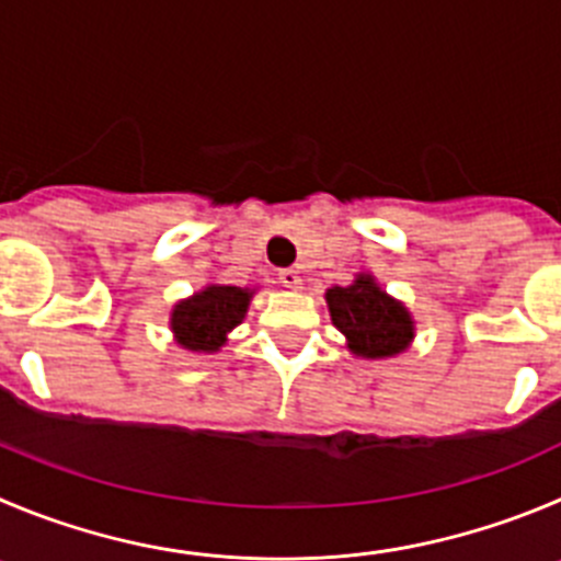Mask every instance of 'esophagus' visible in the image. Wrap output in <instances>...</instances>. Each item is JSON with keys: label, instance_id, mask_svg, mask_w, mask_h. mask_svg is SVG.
Instances as JSON below:
<instances>
[{"label": "esophagus", "instance_id": "1", "mask_svg": "<svg viewBox=\"0 0 561 561\" xmlns=\"http://www.w3.org/2000/svg\"><path fill=\"white\" fill-rule=\"evenodd\" d=\"M279 282L285 287H301L305 285V276L298 274L296 268H285V271H279Z\"/></svg>", "mask_w": 561, "mask_h": 561}]
</instances>
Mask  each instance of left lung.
I'll use <instances>...</instances> for the list:
<instances>
[{"instance_id": "8db88e82", "label": "left lung", "mask_w": 561, "mask_h": 561, "mask_svg": "<svg viewBox=\"0 0 561 561\" xmlns=\"http://www.w3.org/2000/svg\"><path fill=\"white\" fill-rule=\"evenodd\" d=\"M327 305L332 323L345 334V343L357 357H396L415 337L410 310L387 296L370 274H359L348 287H329Z\"/></svg>"}]
</instances>
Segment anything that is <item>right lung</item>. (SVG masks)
I'll use <instances>...</instances> for the list:
<instances>
[{
  "label": "right lung",
  "mask_w": 561,
  "mask_h": 561,
  "mask_svg": "<svg viewBox=\"0 0 561 561\" xmlns=\"http://www.w3.org/2000/svg\"><path fill=\"white\" fill-rule=\"evenodd\" d=\"M254 290L232 285H207L182 298L171 310L174 340L196 354H213L227 343V334L245 318Z\"/></svg>",
  "instance_id": "1"
}]
</instances>
